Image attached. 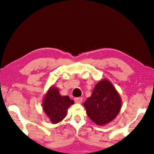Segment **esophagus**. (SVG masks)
I'll list each match as a JSON object with an SVG mask.
<instances>
[{"mask_svg":"<svg viewBox=\"0 0 154 154\" xmlns=\"http://www.w3.org/2000/svg\"><path fill=\"white\" fill-rule=\"evenodd\" d=\"M82 101H83V98L81 97H75V98H74V101H75L76 103H81Z\"/></svg>","mask_w":154,"mask_h":154,"instance_id":"1","label":"esophagus"}]
</instances>
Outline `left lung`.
I'll return each mask as SVG.
<instances>
[{"mask_svg": "<svg viewBox=\"0 0 154 154\" xmlns=\"http://www.w3.org/2000/svg\"><path fill=\"white\" fill-rule=\"evenodd\" d=\"M83 105L92 122L102 126L111 122L118 116L122 99L111 82L105 79L95 85L91 96Z\"/></svg>", "mask_w": 154, "mask_h": 154, "instance_id": "left-lung-1", "label": "left lung"}]
</instances>
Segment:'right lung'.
Instances as JSON below:
<instances>
[{
	"label": "right lung",
	"instance_id": "1",
	"mask_svg": "<svg viewBox=\"0 0 154 154\" xmlns=\"http://www.w3.org/2000/svg\"><path fill=\"white\" fill-rule=\"evenodd\" d=\"M72 104L73 100H70L67 96L60 95L58 88L53 86L44 96L42 106L51 123L56 124L65 118L68 108Z\"/></svg>",
	"mask_w": 154,
	"mask_h": 154
}]
</instances>
